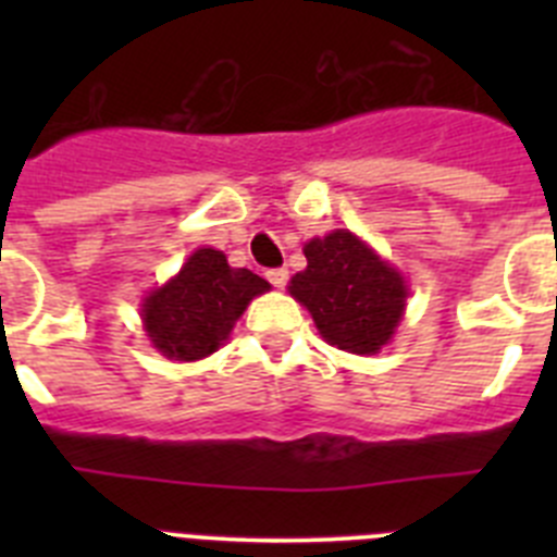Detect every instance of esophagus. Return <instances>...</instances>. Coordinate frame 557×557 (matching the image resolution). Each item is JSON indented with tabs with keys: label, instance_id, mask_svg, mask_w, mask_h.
Wrapping results in <instances>:
<instances>
[{
	"label": "esophagus",
	"instance_id": "esophagus-1",
	"mask_svg": "<svg viewBox=\"0 0 557 557\" xmlns=\"http://www.w3.org/2000/svg\"><path fill=\"white\" fill-rule=\"evenodd\" d=\"M287 278H289V270H287V268H273V270H268V282L273 284V287L282 289L284 284H287Z\"/></svg>",
	"mask_w": 557,
	"mask_h": 557
}]
</instances>
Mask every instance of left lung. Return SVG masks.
<instances>
[{"instance_id":"left-lung-1","label":"left lung","mask_w":557,"mask_h":557,"mask_svg":"<svg viewBox=\"0 0 557 557\" xmlns=\"http://www.w3.org/2000/svg\"><path fill=\"white\" fill-rule=\"evenodd\" d=\"M304 256L307 270L287 289L309 309L321 337L348 354L387 346L407 307L405 275L348 228L309 239Z\"/></svg>"}]
</instances>
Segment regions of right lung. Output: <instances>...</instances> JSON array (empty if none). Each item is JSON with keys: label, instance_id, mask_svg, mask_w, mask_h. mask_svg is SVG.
I'll list each match as a JSON object with an SVG mask.
<instances>
[{"label": "right lung", "instance_id": "right-lung-1", "mask_svg": "<svg viewBox=\"0 0 557 557\" xmlns=\"http://www.w3.org/2000/svg\"><path fill=\"white\" fill-rule=\"evenodd\" d=\"M268 289L262 275L231 268L223 250L198 248L178 275L147 295L141 321L152 348L195 362L218 351L248 304Z\"/></svg>", "mask_w": 557, "mask_h": 557}]
</instances>
